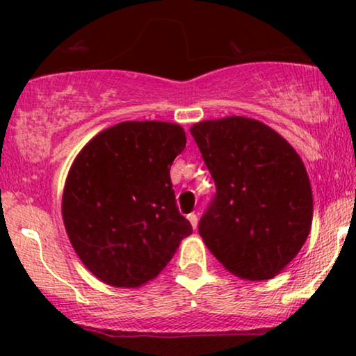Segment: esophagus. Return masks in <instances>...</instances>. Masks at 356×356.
I'll use <instances>...</instances> for the list:
<instances>
[{
	"label": "esophagus",
	"instance_id": "obj_1",
	"mask_svg": "<svg viewBox=\"0 0 356 356\" xmlns=\"http://www.w3.org/2000/svg\"><path fill=\"white\" fill-rule=\"evenodd\" d=\"M187 219H189V222L192 224V227H194V229H197V222H199L197 214H194V212H192V214L187 216Z\"/></svg>",
	"mask_w": 356,
	"mask_h": 356
}]
</instances>
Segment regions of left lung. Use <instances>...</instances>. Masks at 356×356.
Listing matches in <instances>:
<instances>
[{
  "label": "left lung",
  "instance_id": "left-lung-1",
  "mask_svg": "<svg viewBox=\"0 0 356 356\" xmlns=\"http://www.w3.org/2000/svg\"><path fill=\"white\" fill-rule=\"evenodd\" d=\"M191 134L216 184L199 234L234 276L271 280L295 259L312 229L313 194L303 161L254 118L204 120Z\"/></svg>",
  "mask_w": 356,
  "mask_h": 356
}]
</instances>
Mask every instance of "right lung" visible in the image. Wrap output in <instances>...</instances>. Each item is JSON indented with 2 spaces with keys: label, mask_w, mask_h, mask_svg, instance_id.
Segmentation results:
<instances>
[{
  "label": "right lung",
  "mask_w": 356,
  "mask_h": 356,
  "mask_svg": "<svg viewBox=\"0 0 356 356\" xmlns=\"http://www.w3.org/2000/svg\"><path fill=\"white\" fill-rule=\"evenodd\" d=\"M186 132L167 122H122L76 155L65 182V229L81 263L115 288L154 280L192 232L179 212L170 165Z\"/></svg>",
  "instance_id": "1"
}]
</instances>
